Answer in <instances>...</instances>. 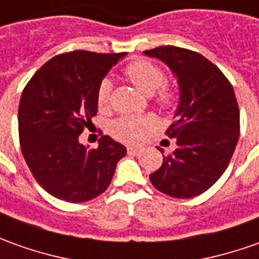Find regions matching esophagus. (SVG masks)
<instances>
[{
	"mask_svg": "<svg viewBox=\"0 0 259 259\" xmlns=\"http://www.w3.org/2000/svg\"><path fill=\"white\" fill-rule=\"evenodd\" d=\"M142 152H143L142 147H136V146H129L127 147V153H129L130 156H139Z\"/></svg>",
	"mask_w": 259,
	"mask_h": 259,
	"instance_id": "1",
	"label": "esophagus"
}]
</instances>
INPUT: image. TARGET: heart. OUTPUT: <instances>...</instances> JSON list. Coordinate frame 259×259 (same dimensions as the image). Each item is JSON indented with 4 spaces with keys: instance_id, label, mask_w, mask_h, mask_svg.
Here are the masks:
<instances>
[{
    "instance_id": "obj_1",
    "label": "heart",
    "mask_w": 259,
    "mask_h": 259,
    "mask_svg": "<svg viewBox=\"0 0 259 259\" xmlns=\"http://www.w3.org/2000/svg\"><path fill=\"white\" fill-rule=\"evenodd\" d=\"M124 75L130 79V82L136 86L139 91H142L146 95H153L157 91L156 96V103L163 109H171L176 106L179 95L173 88L164 85L166 82V75L163 69L154 65L153 62L139 59L135 62H130L124 68ZM112 82L110 79H102L98 88H96V103L100 109H105L110 102V93H112ZM152 117L147 116H122L117 117L110 123L109 130L112 136L116 137L117 140L127 142V143H135L139 142L143 135L153 127Z\"/></svg>"
}]
</instances>
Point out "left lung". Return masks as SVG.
I'll list each match as a JSON object with an SVG mask.
<instances>
[{
    "instance_id": "8db88e82",
    "label": "left lung",
    "mask_w": 259,
    "mask_h": 259,
    "mask_svg": "<svg viewBox=\"0 0 259 259\" xmlns=\"http://www.w3.org/2000/svg\"><path fill=\"white\" fill-rule=\"evenodd\" d=\"M168 65L180 86L176 120L166 135L177 149L150 174L156 189L174 198L201 194L223 176L240 137V109L230 80L201 54L159 47L144 51ZM163 152V150H161Z\"/></svg>"
}]
</instances>
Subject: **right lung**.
Listing matches in <instances>:
<instances>
[{
    "label": "right lung",
    "instance_id": "obj_1",
    "mask_svg": "<svg viewBox=\"0 0 259 259\" xmlns=\"http://www.w3.org/2000/svg\"><path fill=\"white\" fill-rule=\"evenodd\" d=\"M126 55L72 51L54 56L22 91L18 132L22 156L33 179L51 196L83 203L109 187L126 147L109 136L96 149L79 143L98 113L96 88Z\"/></svg>",
    "mask_w": 259,
    "mask_h": 259
}]
</instances>
